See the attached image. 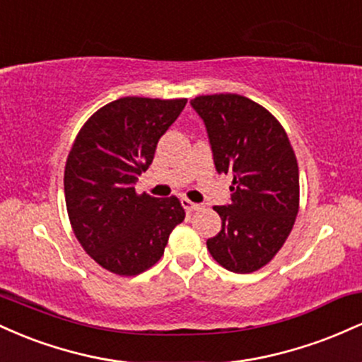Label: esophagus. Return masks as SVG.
<instances>
[{"mask_svg":"<svg viewBox=\"0 0 362 362\" xmlns=\"http://www.w3.org/2000/svg\"><path fill=\"white\" fill-rule=\"evenodd\" d=\"M182 206H184V209L187 211V213H192V211L201 209V204H195V202L189 201V199H182Z\"/></svg>","mask_w":362,"mask_h":362,"instance_id":"esophagus-1","label":"esophagus"}]
</instances>
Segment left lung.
Wrapping results in <instances>:
<instances>
[{
  "label": "left lung",
  "instance_id": "8db88e82",
  "mask_svg": "<svg viewBox=\"0 0 362 362\" xmlns=\"http://www.w3.org/2000/svg\"><path fill=\"white\" fill-rule=\"evenodd\" d=\"M206 126L218 173L233 175L230 202L214 206L221 231L207 250L228 271H259L281 250L300 206V172L276 117L235 93L190 100Z\"/></svg>",
  "mask_w": 362,
  "mask_h": 362
}]
</instances>
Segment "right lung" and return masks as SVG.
I'll return each mask as SVG.
<instances>
[{"label":"right lung","mask_w":362,"mask_h":362,"mask_svg":"<svg viewBox=\"0 0 362 362\" xmlns=\"http://www.w3.org/2000/svg\"><path fill=\"white\" fill-rule=\"evenodd\" d=\"M185 98L124 97L102 107L74 141L64 170V195L78 242L97 264L138 276L163 255L185 218L177 197L136 194L138 175L184 110Z\"/></svg>","instance_id":"obj_1"}]
</instances>
